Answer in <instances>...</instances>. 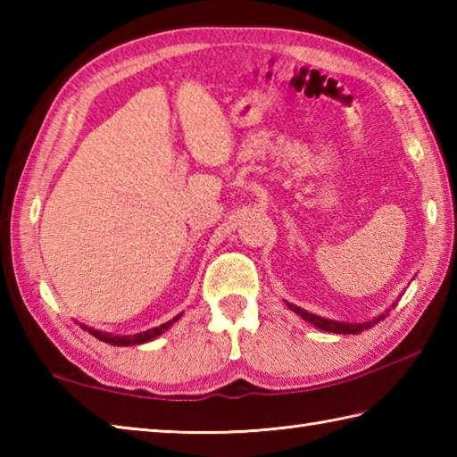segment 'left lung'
Here are the masks:
<instances>
[{
    "label": "left lung",
    "mask_w": 457,
    "mask_h": 457,
    "mask_svg": "<svg viewBox=\"0 0 457 457\" xmlns=\"http://www.w3.org/2000/svg\"><path fill=\"white\" fill-rule=\"evenodd\" d=\"M285 304L290 310H293L295 314H298L300 318H303L304 322L316 326L318 329H322V332H332V334H361L363 329H369V328H373L375 324L381 322V320L391 312V308L396 306V303H393L389 310H385L383 314L375 316L373 320H367V322H339V320H329V318H322V316H318V314L308 312V310L300 308V306H296L293 303H287V300H285Z\"/></svg>",
    "instance_id": "8db88e82"
}]
</instances>
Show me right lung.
I'll list each match as a JSON object with an SVG mask.
<instances>
[{
  "instance_id": "add662e5",
  "label": "right lung",
  "mask_w": 457,
  "mask_h": 457,
  "mask_svg": "<svg viewBox=\"0 0 457 457\" xmlns=\"http://www.w3.org/2000/svg\"><path fill=\"white\" fill-rule=\"evenodd\" d=\"M180 316H182V312L179 316H174L172 320H169V322H164V324H161L157 328H151V329H147V332H139V334H133V336H118V334L102 332V329H94V328L86 326V324H80V328L86 329V332H88V334H92L94 337H98L100 342H105V344H110V345H141V344H147V342H151V339L159 337L161 334L167 332V329L174 322H177V320H180Z\"/></svg>"
}]
</instances>
